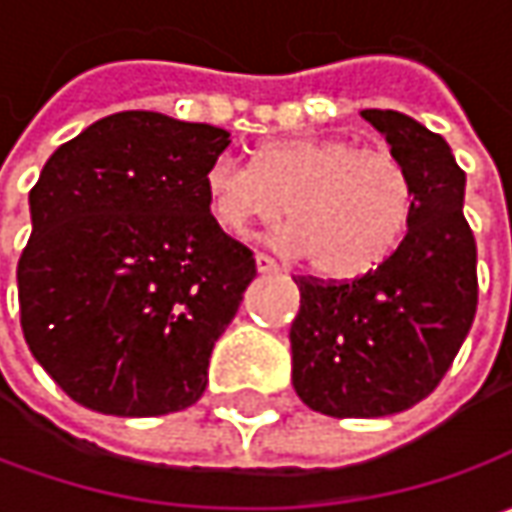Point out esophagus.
I'll return each instance as SVG.
<instances>
[{"label": "esophagus", "mask_w": 512, "mask_h": 512, "mask_svg": "<svg viewBox=\"0 0 512 512\" xmlns=\"http://www.w3.org/2000/svg\"><path fill=\"white\" fill-rule=\"evenodd\" d=\"M256 267H259V273H276L279 270V265L267 253H256Z\"/></svg>", "instance_id": "obj_1"}]
</instances>
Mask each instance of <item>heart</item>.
<instances>
[{
  "instance_id": "b5f03b06",
  "label": "heart",
  "mask_w": 512,
  "mask_h": 512,
  "mask_svg": "<svg viewBox=\"0 0 512 512\" xmlns=\"http://www.w3.org/2000/svg\"><path fill=\"white\" fill-rule=\"evenodd\" d=\"M205 187L216 222L233 236L276 222L287 207L290 227L276 236L279 247L307 256L319 276L336 282L379 270L416 213V185L396 156L336 136L273 142L256 165L222 153Z\"/></svg>"
}]
</instances>
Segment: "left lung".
Listing matches in <instances>:
<instances>
[{"label": "left lung", "instance_id": "8db88e82", "mask_svg": "<svg viewBox=\"0 0 512 512\" xmlns=\"http://www.w3.org/2000/svg\"><path fill=\"white\" fill-rule=\"evenodd\" d=\"M416 185V213L379 270L336 282L296 276L293 387L333 419L393 416L427 399L470 333L479 279L464 170L439 133L399 110H362Z\"/></svg>", "mask_w": 512, "mask_h": 512}]
</instances>
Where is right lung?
<instances>
[{
  "label": "right lung",
  "instance_id": "obj_1",
  "mask_svg": "<svg viewBox=\"0 0 512 512\" xmlns=\"http://www.w3.org/2000/svg\"><path fill=\"white\" fill-rule=\"evenodd\" d=\"M230 145L153 110L93 122L30 190L16 267L22 333L73 402L165 416L199 402L216 339L256 276L210 213L205 176Z\"/></svg>",
  "mask_w": 512,
  "mask_h": 512
}]
</instances>
